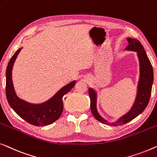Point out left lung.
I'll list each match as a JSON object with an SVG mask.
<instances>
[{
	"label": "left lung",
	"instance_id": "1",
	"mask_svg": "<svg viewBox=\"0 0 157 157\" xmlns=\"http://www.w3.org/2000/svg\"><path fill=\"white\" fill-rule=\"evenodd\" d=\"M129 45L125 48V50L136 52L140 63V78L137 84L136 95L134 104L129 111L123 116L120 117L115 122H109L103 118L98 111L97 100L98 93L93 88H89V95L90 98V107L93 115L97 120L107 125L116 126L122 125L130 122L143 112L149 103L151 93L152 84L154 81V72L151 64L147 56L145 50L142 44L138 40L127 38Z\"/></svg>",
	"mask_w": 157,
	"mask_h": 157
}]
</instances>
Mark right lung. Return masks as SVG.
Masks as SVG:
<instances>
[{"label":"right lung","mask_w":157,"mask_h":157,"mask_svg":"<svg viewBox=\"0 0 157 157\" xmlns=\"http://www.w3.org/2000/svg\"><path fill=\"white\" fill-rule=\"evenodd\" d=\"M23 48H19L10 58L6 69V98L10 107L17 115L26 122L37 127L51 124L61 116L63 109V98L75 85L73 80L59 89L51 98L40 104L30 103L22 100L15 93L12 80V70L14 63Z\"/></svg>","instance_id":"right-lung-1"}]
</instances>
